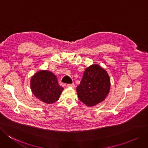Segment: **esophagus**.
Here are the masks:
<instances>
[{"mask_svg": "<svg viewBox=\"0 0 148 148\" xmlns=\"http://www.w3.org/2000/svg\"><path fill=\"white\" fill-rule=\"evenodd\" d=\"M75 87V84H68L67 85V87L70 88V87Z\"/></svg>", "mask_w": 148, "mask_h": 148, "instance_id": "obj_1", "label": "esophagus"}]
</instances>
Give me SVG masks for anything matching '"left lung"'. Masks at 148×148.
I'll return each instance as SVG.
<instances>
[{"label": "left lung", "instance_id": "left-lung-1", "mask_svg": "<svg viewBox=\"0 0 148 148\" xmlns=\"http://www.w3.org/2000/svg\"><path fill=\"white\" fill-rule=\"evenodd\" d=\"M110 87L107 72L95 64L86 69L76 91L81 101L88 106H94L106 98Z\"/></svg>", "mask_w": 148, "mask_h": 148}]
</instances>
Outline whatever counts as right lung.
I'll list each match as a JSON object with an SVG mask.
<instances>
[{
  "label": "right lung",
  "mask_w": 148,
  "mask_h": 148,
  "mask_svg": "<svg viewBox=\"0 0 148 148\" xmlns=\"http://www.w3.org/2000/svg\"><path fill=\"white\" fill-rule=\"evenodd\" d=\"M30 86L34 96L47 104L58 101L64 89L59 85L56 76L47 70L35 74L31 79Z\"/></svg>",
  "instance_id": "obj_1"
}]
</instances>
